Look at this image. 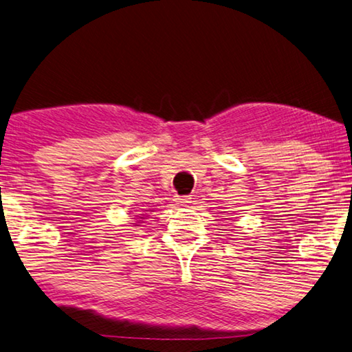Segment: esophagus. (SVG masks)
<instances>
[{
  "instance_id": "esophagus-1",
  "label": "esophagus",
  "mask_w": 352,
  "mask_h": 352,
  "mask_svg": "<svg viewBox=\"0 0 352 352\" xmlns=\"http://www.w3.org/2000/svg\"><path fill=\"white\" fill-rule=\"evenodd\" d=\"M190 199H192L190 197H179V195H177V197L175 198V201L179 206H187L188 203H192V201H190Z\"/></svg>"
}]
</instances>
